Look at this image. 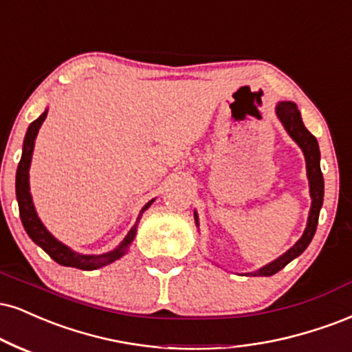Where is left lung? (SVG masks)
Wrapping results in <instances>:
<instances>
[{
    "mask_svg": "<svg viewBox=\"0 0 352 352\" xmlns=\"http://www.w3.org/2000/svg\"><path fill=\"white\" fill-rule=\"evenodd\" d=\"M277 116L278 120L282 121L283 128L287 129V133H289L292 135V139L302 147L305 154L308 182H310L311 208H310V217H308L307 230H305L302 238L298 239V243L292 249H289L283 256L278 257L277 261L270 262L269 265H265V267H262L257 270V272L252 274V275H264V277L277 274L278 270H282L290 261H294L295 257H298L300 254L308 248V244L311 243L313 236H315L320 210H321V205H323V195H324L323 173H321V168H320L318 141H316V138L310 133V131L305 128L297 104L292 103V101H282V103L277 104ZM195 223L198 224L197 213H195Z\"/></svg>",
    "mask_w": 352,
    "mask_h": 352,
    "instance_id": "1",
    "label": "left lung"
}]
</instances>
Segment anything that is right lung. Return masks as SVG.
I'll list each match as a JSON object with an SVG mask.
<instances>
[{"label":"right lung","mask_w":352,"mask_h":352,"mask_svg":"<svg viewBox=\"0 0 352 352\" xmlns=\"http://www.w3.org/2000/svg\"><path fill=\"white\" fill-rule=\"evenodd\" d=\"M45 118H47V111L42 113L36 121H32L31 124H29L26 138H24L23 155H21L18 172H16V197H18L21 221H23V226L29 234V238H31L37 245H41V248L44 249V251L47 252L55 262H57V264L65 265V267H77L82 270L100 269L103 267V265H108L116 259H120L122 254L126 252V248H128L131 241H133L135 236L139 219L135 221L134 226L131 228V231L128 232V236H126L124 241H122L120 248L114 249V251L108 254H100V256H82V254L70 251L67 245L58 243V241L55 239L47 230H45L44 224H42L41 219L37 218L36 210H34L31 193H29V165H31V159H32L34 141H36V135L39 133L41 124L44 122ZM152 201L154 200H151L146 206H144L141 214L149 208Z\"/></svg>","instance_id":"right-lung-1"}]
</instances>
